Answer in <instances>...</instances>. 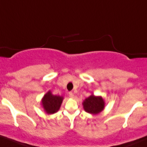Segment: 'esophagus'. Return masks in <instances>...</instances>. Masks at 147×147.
I'll return each instance as SVG.
<instances>
[{
    "label": "esophagus",
    "mask_w": 147,
    "mask_h": 147,
    "mask_svg": "<svg viewBox=\"0 0 147 147\" xmlns=\"http://www.w3.org/2000/svg\"><path fill=\"white\" fill-rule=\"evenodd\" d=\"M69 97H71V98H73V97H74V94L72 93V92H69Z\"/></svg>",
    "instance_id": "34e87169"
}]
</instances>
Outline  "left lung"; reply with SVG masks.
<instances>
[{"label": "left lung", "instance_id": "left-lung-1", "mask_svg": "<svg viewBox=\"0 0 147 147\" xmlns=\"http://www.w3.org/2000/svg\"><path fill=\"white\" fill-rule=\"evenodd\" d=\"M83 106L86 112L95 115L103 110L104 101L101 96H95L92 94L83 102Z\"/></svg>", "mask_w": 147, "mask_h": 147}]
</instances>
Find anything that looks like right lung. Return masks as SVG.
<instances>
[{
	"label": "right lung",
	"mask_w": 147,
	"mask_h": 147,
	"mask_svg": "<svg viewBox=\"0 0 147 147\" xmlns=\"http://www.w3.org/2000/svg\"><path fill=\"white\" fill-rule=\"evenodd\" d=\"M62 101L63 97L53 95L51 92H49L44 95L42 99V104L46 112L47 113L52 114L59 110Z\"/></svg>",
	"instance_id": "1"
}]
</instances>
